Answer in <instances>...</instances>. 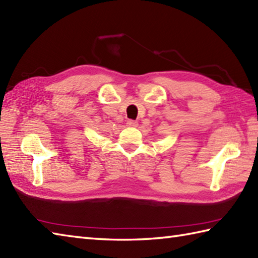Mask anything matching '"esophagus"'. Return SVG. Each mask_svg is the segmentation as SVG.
<instances>
[{"label": "esophagus", "mask_w": 258, "mask_h": 258, "mask_svg": "<svg viewBox=\"0 0 258 258\" xmlns=\"http://www.w3.org/2000/svg\"><path fill=\"white\" fill-rule=\"evenodd\" d=\"M127 125L128 126H138V122H135V120H132V119H128Z\"/></svg>", "instance_id": "34e87169"}]
</instances>
